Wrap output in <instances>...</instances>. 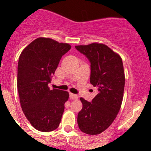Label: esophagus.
<instances>
[{"label": "esophagus", "instance_id": "34e87169", "mask_svg": "<svg viewBox=\"0 0 151 151\" xmlns=\"http://www.w3.org/2000/svg\"><path fill=\"white\" fill-rule=\"evenodd\" d=\"M69 97H70V99H74V100L78 99V96L75 95V94H74V93H70Z\"/></svg>", "mask_w": 151, "mask_h": 151}]
</instances>
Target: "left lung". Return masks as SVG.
Here are the masks:
<instances>
[{"label": "left lung", "mask_w": 151, "mask_h": 151, "mask_svg": "<svg viewBox=\"0 0 151 151\" xmlns=\"http://www.w3.org/2000/svg\"><path fill=\"white\" fill-rule=\"evenodd\" d=\"M75 48L89 59L90 82L99 91L92 102L80 98L83 108L78 113L77 123L84 133L99 134L112 124L122 104L125 86L122 58L104 44L94 42Z\"/></svg>", "instance_id": "8db88e82"}]
</instances>
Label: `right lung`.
<instances>
[{
	"instance_id": "1",
	"label": "right lung",
	"mask_w": 151,
	"mask_h": 151,
	"mask_svg": "<svg viewBox=\"0 0 151 151\" xmlns=\"http://www.w3.org/2000/svg\"><path fill=\"white\" fill-rule=\"evenodd\" d=\"M67 43L39 37L24 48L17 67V90L21 107L30 124L41 132L59 126L69 94L50 90L51 82L62 56L71 49Z\"/></svg>"
}]
</instances>
